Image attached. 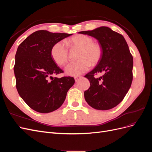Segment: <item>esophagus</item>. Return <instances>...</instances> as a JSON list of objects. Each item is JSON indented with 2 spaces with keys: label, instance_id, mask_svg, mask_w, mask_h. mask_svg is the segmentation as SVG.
<instances>
[{
  "label": "esophagus",
  "instance_id": "34e87169",
  "mask_svg": "<svg viewBox=\"0 0 152 152\" xmlns=\"http://www.w3.org/2000/svg\"><path fill=\"white\" fill-rule=\"evenodd\" d=\"M82 78V77L81 76H77V77H75V82H77V81H79L80 79Z\"/></svg>",
  "mask_w": 152,
  "mask_h": 152
}]
</instances>
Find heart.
<instances>
[{
	"label": "heart",
	"instance_id": "b5f03b06",
	"mask_svg": "<svg viewBox=\"0 0 152 152\" xmlns=\"http://www.w3.org/2000/svg\"><path fill=\"white\" fill-rule=\"evenodd\" d=\"M91 37L79 34L73 37L68 41L72 47L78 48L80 50L78 56L80 60L69 63L65 67L67 75L77 77L89 70L91 65H95L102 56V48L101 45L93 42ZM68 50L63 42L55 44L50 50V55L54 61L59 66L65 65L68 61Z\"/></svg>",
	"mask_w": 152,
	"mask_h": 152
}]
</instances>
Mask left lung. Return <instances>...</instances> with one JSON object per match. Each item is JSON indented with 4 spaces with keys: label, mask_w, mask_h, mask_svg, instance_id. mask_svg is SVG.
<instances>
[{
    "label": "left lung",
    "mask_w": 152,
    "mask_h": 152,
    "mask_svg": "<svg viewBox=\"0 0 152 152\" xmlns=\"http://www.w3.org/2000/svg\"><path fill=\"white\" fill-rule=\"evenodd\" d=\"M79 34L97 39L103 50L98 65L84 76L90 82V87L84 92L85 99L94 109H112L122 102L132 84L133 58L128 45L121 34L107 26ZM102 72V77H94Z\"/></svg>",
    "instance_id": "obj_1"
}]
</instances>
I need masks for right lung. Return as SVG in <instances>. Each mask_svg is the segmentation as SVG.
<instances>
[{
    "mask_svg": "<svg viewBox=\"0 0 152 152\" xmlns=\"http://www.w3.org/2000/svg\"><path fill=\"white\" fill-rule=\"evenodd\" d=\"M72 35L38 30L18 48L14 67L16 89L20 97L36 112L46 113L58 109L75 83L72 77H52L63 70L50 55L55 44Z\"/></svg>",
    "mask_w": 152,
    "mask_h": 152,
    "instance_id": "1",
    "label": "right lung"
}]
</instances>
